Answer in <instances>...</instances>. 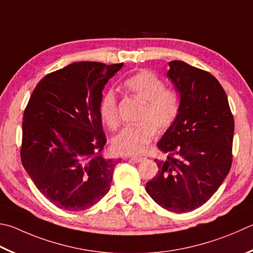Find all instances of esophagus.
I'll list each match as a JSON object with an SVG mask.
<instances>
[{"label":"esophagus","instance_id":"34e87169","mask_svg":"<svg viewBox=\"0 0 253 253\" xmlns=\"http://www.w3.org/2000/svg\"><path fill=\"white\" fill-rule=\"evenodd\" d=\"M129 159H130V160H132V162H134V163H137V164H138V163H141L142 160H144L145 158H142V157H130Z\"/></svg>","mask_w":253,"mask_h":253}]
</instances>
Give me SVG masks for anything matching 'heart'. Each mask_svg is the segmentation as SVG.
<instances>
[{
	"instance_id": "obj_1",
	"label": "heart",
	"mask_w": 253,
	"mask_h": 253,
	"mask_svg": "<svg viewBox=\"0 0 253 253\" xmlns=\"http://www.w3.org/2000/svg\"><path fill=\"white\" fill-rule=\"evenodd\" d=\"M124 89L142 103L137 123L123 128L112 140L115 153L124 156H139L146 151L154 138L155 128L166 129L176 119L178 96L172 89L165 88L164 82L150 71H140L124 81ZM99 115L111 129L118 126L117 97L113 90L103 95Z\"/></svg>"
}]
</instances>
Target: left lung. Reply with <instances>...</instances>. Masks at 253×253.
Segmentation results:
<instances>
[{"mask_svg": "<svg viewBox=\"0 0 253 253\" xmlns=\"http://www.w3.org/2000/svg\"><path fill=\"white\" fill-rule=\"evenodd\" d=\"M167 77L180 97L176 119L158 148V173L146 183L156 204L188 212L208 201L229 173L235 121L226 91L210 73L182 61L169 62Z\"/></svg>", "mask_w": 253, "mask_h": 253, "instance_id": "left-lung-1", "label": "left lung"}]
</instances>
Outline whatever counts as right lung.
<instances>
[{
    "instance_id": "add662e5",
    "label": "right lung",
    "mask_w": 253,
    "mask_h": 253,
    "mask_svg": "<svg viewBox=\"0 0 253 253\" xmlns=\"http://www.w3.org/2000/svg\"><path fill=\"white\" fill-rule=\"evenodd\" d=\"M124 64L76 62L36 85L23 116L21 159L56 207L85 210L107 194L118 160L104 158L102 91Z\"/></svg>"
}]
</instances>
